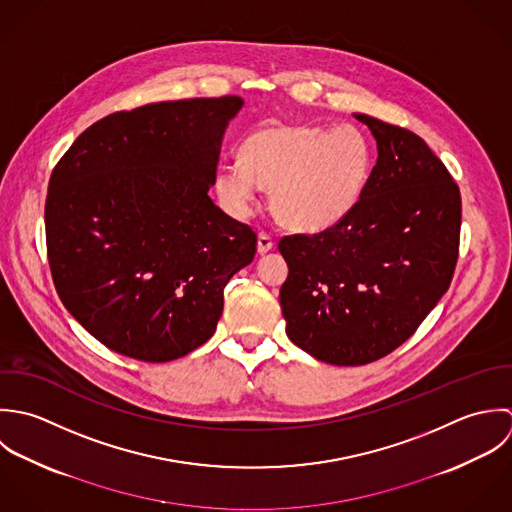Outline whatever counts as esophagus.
Returning <instances> with one entry per match:
<instances>
[{"mask_svg": "<svg viewBox=\"0 0 512 512\" xmlns=\"http://www.w3.org/2000/svg\"><path fill=\"white\" fill-rule=\"evenodd\" d=\"M273 245H275V241H273V237H271L269 233L261 231V233L257 235V251H259L261 255H265L267 251H271Z\"/></svg>", "mask_w": 512, "mask_h": 512, "instance_id": "obj_1", "label": "esophagus"}]
</instances>
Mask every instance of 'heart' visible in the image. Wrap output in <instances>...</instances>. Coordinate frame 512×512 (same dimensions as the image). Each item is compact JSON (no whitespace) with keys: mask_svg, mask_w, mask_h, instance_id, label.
<instances>
[{"mask_svg":"<svg viewBox=\"0 0 512 512\" xmlns=\"http://www.w3.org/2000/svg\"><path fill=\"white\" fill-rule=\"evenodd\" d=\"M243 158L223 160L215 190L229 213L245 217L271 188V207L291 229L322 231L360 202L374 168L370 138L356 126L273 122L243 142Z\"/></svg>","mask_w":512,"mask_h":512,"instance_id":"obj_1","label":"heart"}]
</instances>
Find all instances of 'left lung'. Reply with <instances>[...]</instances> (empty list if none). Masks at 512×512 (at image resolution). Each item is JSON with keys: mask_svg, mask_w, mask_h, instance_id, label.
Listing matches in <instances>:
<instances>
[{"mask_svg": "<svg viewBox=\"0 0 512 512\" xmlns=\"http://www.w3.org/2000/svg\"><path fill=\"white\" fill-rule=\"evenodd\" d=\"M378 162L356 207L318 233L285 235L287 336L334 366H364L402 346L451 285L461 194L445 164L408 128L354 114Z\"/></svg>", "mask_w": 512, "mask_h": 512, "instance_id": "1", "label": "left lung"}]
</instances>
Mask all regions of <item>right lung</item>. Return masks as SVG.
Instances as JSON below:
<instances>
[{"mask_svg": "<svg viewBox=\"0 0 512 512\" xmlns=\"http://www.w3.org/2000/svg\"><path fill=\"white\" fill-rule=\"evenodd\" d=\"M239 97L118 110L57 162L45 202L59 299L106 348L170 362L215 332L255 231L207 196Z\"/></svg>", "mask_w": 512, "mask_h": 512, "instance_id": "right-lung-1", "label": "right lung"}]
</instances>
